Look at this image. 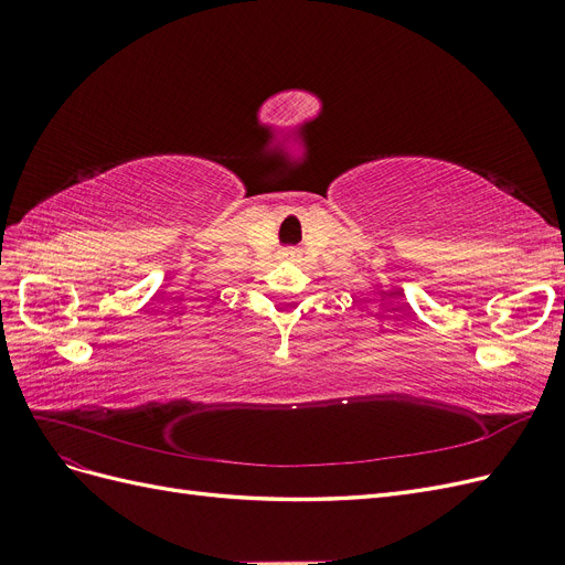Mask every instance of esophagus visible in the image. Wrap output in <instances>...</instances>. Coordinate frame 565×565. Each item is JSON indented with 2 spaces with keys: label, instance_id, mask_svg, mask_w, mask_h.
<instances>
[{
  "label": "esophagus",
  "instance_id": "34e87169",
  "mask_svg": "<svg viewBox=\"0 0 565 565\" xmlns=\"http://www.w3.org/2000/svg\"><path fill=\"white\" fill-rule=\"evenodd\" d=\"M280 256H282V259H297L299 252H297V249H282Z\"/></svg>",
  "mask_w": 565,
  "mask_h": 565
}]
</instances>
